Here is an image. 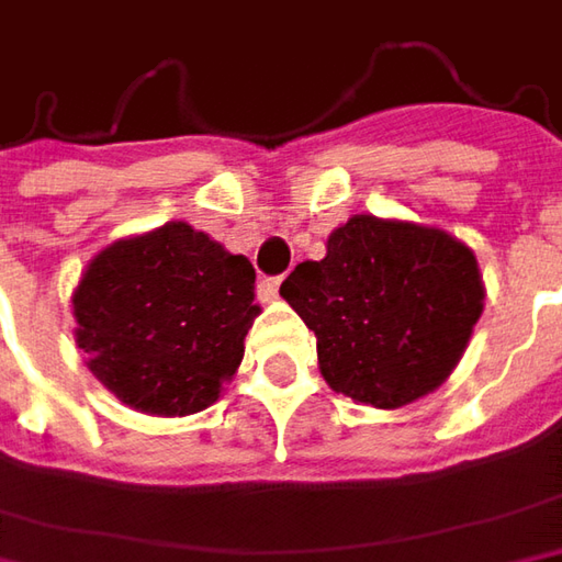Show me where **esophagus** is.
I'll return each instance as SVG.
<instances>
[{"label": "esophagus", "mask_w": 562, "mask_h": 562, "mask_svg": "<svg viewBox=\"0 0 562 562\" xmlns=\"http://www.w3.org/2000/svg\"><path fill=\"white\" fill-rule=\"evenodd\" d=\"M280 277H263V280H260V295H263V299H277V295H280Z\"/></svg>", "instance_id": "34e87169"}]
</instances>
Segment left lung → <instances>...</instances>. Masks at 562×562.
I'll return each mask as SVG.
<instances>
[{"instance_id":"8db88e82","label":"left lung","mask_w":562,"mask_h":562,"mask_svg":"<svg viewBox=\"0 0 562 562\" xmlns=\"http://www.w3.org/2000/svg\"><path fill=\"white\" fill-rule=\"evenodd\" d=\"M280 295L314 329L329 386L374 408H400L437 390L484 311L469 245L371 213L333 229L327 257L299 263Z\"/></svg>"}]
</instances>
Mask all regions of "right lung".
<instances>
[{
  "instance_id": "add662e5",
  "label": "right lung",
  "mask_w": 562,
  "mask_h": 562,
  "mask_svg": "<svg viewBox=\"0 0 562 562\" xmlns=\"http://www.w3.org/2000/svg\"><path fill=\"white\" fill-rule=\"evenodd\" d=\"M71 307L93 378L162 418L220 400L260 314L251 260L188 223L112 241L87 263Z\"/></svg>"
}]
</instances>
